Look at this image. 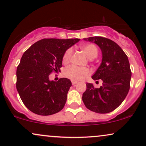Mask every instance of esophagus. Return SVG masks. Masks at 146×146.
<instances>
[{
	"mask_svg": "<svg viewBox=\"0 0 146 146\" xmlns=\"http://www.w3.org/2000/svg\"><path fill=\"white\" fill-rule=\"evenodd\" d=\"M72 85H76L77 84V82L76 81H74V80H72Z\"/></svg>",
	"mask_w": 146,
	"mask_h": 146,
	"instance_id": "obj_1",
	"label": "esophagus"
}]
</instances>
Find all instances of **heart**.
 Here are the masks:
<instances>
[{
	"instance_id": "1",
	"label": "heart",
	"mask_w": 146,
	"mask_h": 146,
	"mask_svg": "<svg viewBox=\"0 0 146 146\" xmlns=\"http://www.w3.org/2000/svg\"><path fill=\"white\" fill-rule=\"evenodd\" d=\"M80 48L86 55V56L90 59L94 58L97 56L98 53L97 47L93 44H84L80 46ZM72 53V48H69L66 50L62 57V62L64 64L68 62L70 59ZM89 74L90 72L88 68H79L76 66H71L68 67L64 72V74L66 77L74 81L81 80L88 75H89Z\"/></svg>"
}]
</instances>
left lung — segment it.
<instances>
[{
    "instance_id": "left-lung-1",
    "label": "left lung",
    "mask_w": 146,
    "mask_h": 146,
    "mask_svg": "<svg viewBox=\"0 0 146 146\" xmlns=\"http://www.w3.org/2000/svg\"><path fill=\"white\" fill-rule=\"evenodd\" d=\"M84 40L94 42L100 48L102 60L92 78L94 80L101 79L103 83L99 88L87 83L86 90L82 95L83 102L88 109L94 112H111L122 103L130 88L131 72L128 58L111 40L102 36Z\"/></svg>"
}]
</instances>
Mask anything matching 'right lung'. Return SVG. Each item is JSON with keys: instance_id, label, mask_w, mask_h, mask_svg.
I'll return each instance as SVG.
<instances>
[{"instance_id": "obj_1", "label": "right lung", "mask_w": 146, "mask_h": 146, "mask_svg": "<svg viewBox=\"0 0 146 146\" xmlns=\"http://www.w3.org/2000/svg\"><path fill=\"white\" fill-rule=\"evenodd\" d=\"M78 38H44L25 52L17 70V89L29 110L49 115L62 110L72 82L66 78L50 81L52 72L60 71L62 57Z\"/></svg>"}]
</instances>
